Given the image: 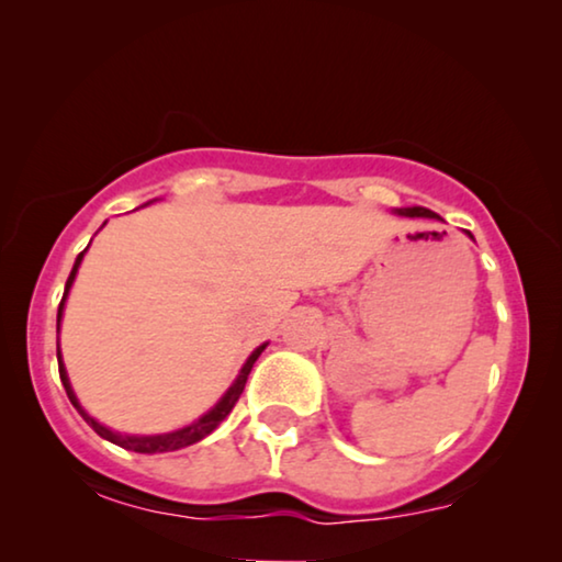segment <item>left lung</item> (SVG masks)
<instances>
[{"label": "left lung", "mask_w": 562, "mask_h": 562, "mask_svg": "<svg viewBox=\"0 0 562 562\" xmlns=\"http://www.w3.org/2000/svg\"><path fill=\"white\" fill-rule=\"evenodd\" d=\"M402 214H409V217H437L435 212L422 210V206H412V210H402Z\"/></svg>", "instance_id": "8db88e82"}]
</instances>
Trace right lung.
Masks as SVG:
<instances>
[{"mask_svg":"<svg viewBox=\"0 0 562 562\" xmlns=\"http://www.w3.org/2000/svg\"><path fill=\"white\" fill-rule=\"evenodd\" d=\"M83 252H87V250H83ZM83 252H79V258H76V263H74V271H71V276H68V281H66L64 299H60V304H58V325H60V314H64V302H66V296H68V289H71V283H74V279H76V271H79V263H81ZM263 348H266V345H260V348L252 350V356L248 358V363L243 366L240 375H237L233 386L227 389V394L220 398V404L214 406L212 412H206L202 419L194 422V425H189V427H183V429H176V432L153 435V437H127V435L112 432V429H106V427L99 425V422L91 419L89 414L81 409L79 402H76V396H74V391H71V383H68L64 360H60V348H58V373H60V381H64V389H66L68 398H71V404L76 406V409H79L81 417L87 419V425H89L91 429H94V432H97L99 437H104V440H110V442H114V445H120V448L133 450V452H171V450H181V448H187V445H194V442H199V440H204L206 435L214 432V429L220 427V422L225 419L229 412H233V406L237 404V398H240L243 389H245V381H248V375H250V371H252V363H256L260 352H263Z\"/></svg>","mask_w":562,"mask_h":562,"instance_id":"obj_1","label":"right lung"}]
</instances>
